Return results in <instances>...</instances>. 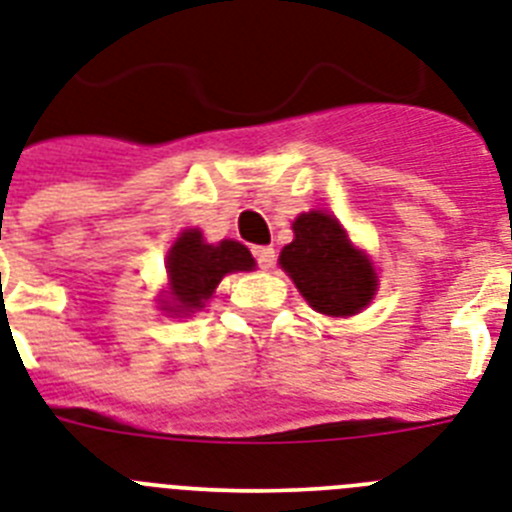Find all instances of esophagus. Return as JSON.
<instances>
[{"label": "esophagus", "instance_id": "obj_1", "mask_svg": "<svg viewBox=\"0 0 512 512\" xmlns=\"http://www.w3.org/2000/svg\"><path fill=\"white\" fill-rule=\"evenodd\" d=\"M252 255H255V260L260 268H270V265H273V260H276V252H273V247H252Z\"/></svg>", "mask_w": 512, "mask_h": 512}]
</instances>
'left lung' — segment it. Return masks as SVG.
<instances>
[{"mask_svg":"<svg viewBox=\"0 0 512 512\" xmlns=\"http://www.w3.org/2000/svg\"><path fill=\"white\" fill-rule=\"evenodd\" d=\"M294 242L278 263L292 276L302 297L323 315H355L376 294V273L363 252L352 247L339 220L313 210L294 220Z\"/></svg>","mask_w":512,"mask_h":512,"instance_id":"8db88e82","label":"left lung"}]
</instances>
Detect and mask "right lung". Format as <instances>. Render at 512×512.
<instances>
[{"label": "right lung", "instance_id": "add662e5", "mask_svg": "<svg viewBox=\"0 0 512 512\" xmlns=\"http://www.w3.org/2000/svg\"><path fill=\"white\" fill-rule=\"evenodd\" d=\"M255 260L239 242L205 244L202 231L189 228L170 247L168 278L173 292V313H194L213 297L220 278L234 270H252ZM168 307V305H165Z\"/></svg>", "mask_w": 512, "mask_h": 512}]
</instances>
